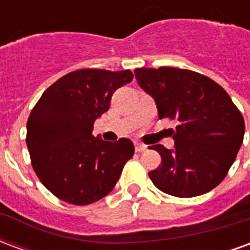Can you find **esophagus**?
I'll use <instances>...</instances> for the list:
<instances>
[{"label": "esophagus", "instance_id": "1", "mask_svg": "<svg viewBox=\"0 0 250 250\" xmlns=\"http://www.w3.org/2000/svg\"><path fill=\"white\" fill-rule=\"evenodd\" d=\"M147 150L146 145H143V143H139V142H135V151L136 152H142Z\"/></svg>", "mask_w": 250, "mask_h": 250}]
</instances>
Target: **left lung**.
<instances>
[{"instance_id":"left-lung-1","label":"left lung","mask_w":250,"mask_h":250,"mask_svg":"<svg viewBox=\"0 0 250 250\" xmlns=\"http://www.w3.org/2000/svg\"><path fill=\"white\" fill-rule=\"evenodd\" d=\"M135 79L155 100L159 119H177L173 150L151 146L162 163L148 173L161 191L190 198L224 181L244 141L245 123L220 84L197 72L161 66L138 68Z\"/></svg>"}]
</instances>
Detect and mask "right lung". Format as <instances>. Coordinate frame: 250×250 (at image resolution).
Listing matches in <instances>:
<instances>
[{
  "label": "right lung",
  "instance_id": "add662e5",
  "mask_svg": "<svg viewBox=\"0 0 250 250\" xmlns=\"http://www.w3.org/2000/svg\"><path fill=\"white\" fill-rule=\"evenodd\" d=\"M132 72L79 69L60 77L41 95L26 123V146L37 177L53 195L89 205L111 193L134 155L130 139L105 142L93 123L108 111L118 88Z\"/></svg>",
  "mask_w": 250,
  "mask_h": 250
}]
</instances>
